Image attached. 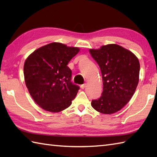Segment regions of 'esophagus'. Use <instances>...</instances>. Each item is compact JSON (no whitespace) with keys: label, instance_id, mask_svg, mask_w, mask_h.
<instances>
[{"label":"esophagus","instance_id":"34e87169","mask_svg":"<svg viewBox=\"0 0 157 157\" xmlns=\"http://www.w3.org/2000/svg\"><path fill=\"white\" fill-rule=\"evenodd\" d=\"M86 83H84V84L81 85V88H82V89H84V88H86Z\"/></svg>","mask_w":157,"mask_h":157}]
</instances>
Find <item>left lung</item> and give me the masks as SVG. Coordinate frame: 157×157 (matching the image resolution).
Wrapping results in <instances>:
<instances>
[{
	"instance_id": "left-lung-1",
	"label": "left lung",
	"mask_w": 157,
	"mask_h": 157,
	"mask_svg": "<svg viewBox=\"0 0 157 157\" xmlns=\"http://www.w3.org/2000/svg\"><path fill=\"white\" fill-rule=\"evenodd\" d=\"M90 52L101 69L103 91L92 106L104 114L119 111L132 98L139 81L140 63L138 58L122 46L107 44Z\"/></svg>"
}]
</instances>
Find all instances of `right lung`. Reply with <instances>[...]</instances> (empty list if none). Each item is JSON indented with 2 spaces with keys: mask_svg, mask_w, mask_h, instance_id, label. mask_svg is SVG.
<instances>
[{
  "mask_svg": "<svg viewBox=\"0 0 157 157\" xmlns=\"http://www.w3.org/2000/svg\"><path fill=\"white\" fill-rule=\"evenodd\" d=\"M79 51L52 42L36 50L23 67L25 85L32 98L43 109L57 113L71 105L79 86L71 82L67 64Z\"/></svg>",
  "mask_w": 157,
  "mask_h": 157,
  "instance_id": "1",
  "label": "right lung"
}]
</instances>
